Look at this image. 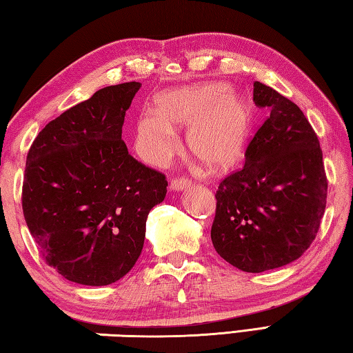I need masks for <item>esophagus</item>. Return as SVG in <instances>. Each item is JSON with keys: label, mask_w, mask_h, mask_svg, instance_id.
I'll return each mask as SVG.
<instances>
[{"label": "esophagus", "mask_w": 353, "mask_h": 353, "mask_svg": "<svg viewBox=\"0 0 353 353\" xmlns=\"http://www.w3.org/2000/svg\"><path fill=\"white\" fill-rule=\"evenodd\" d=\"M191 185V181L187 177H172L171 179V183H170V188L171 190H185L188 188Z\"/></svg>", "instance_id": "34e87169"}]
</instances>
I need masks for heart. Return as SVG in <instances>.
I'll use <instances>...</instances> for the list:
<instances>
[{
	"label": "heart",
	"mask_w": 353,
	"mask_h": 353,
	"mask_svg": "<svg viewBox=\"0 0 353 353\" xmlns=\"http://www.w3.org/2000/svg\"><path fill=\"white\" fill-rule=\"evenodd\" d=\"M252 121V107L225 83L170 88L155 98V112L137 121V149L146 162L163 165L179 148L172 128L190 124V151L210 170H225L244 154Z\"/></svg>",
	"instance_id": "b5f03b06"
}]
</instances>
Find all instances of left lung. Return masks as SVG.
<instances>
[{
	"instance_id": "obj_1",
	"label": "left lung",
	"mask_w": 353,
	"mask_h": 353,
	"mask_svg": "<svg viewBox=\"0 0 353 353\" xmlns=\"http://www.w3.org/2000/svg\"><path fill=\"white\" fill-rule=\"evenodd\" d=\"M254 103L270 117L250 139L243 168L219 182L212 243L238 270L263 272L297 260L314 241L328 183L303 112L261 82H254Z\"/></svg>"
}]
</instances>
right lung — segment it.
<instances>
[{
    "label": "right lung",
    "mask_w": 353,
    "mask_h": 353,
    "mask_svg": "<svg viewBox=\"0 0 353 353\" xmlns=\"http://www.w3.org/2000/svg\"><path fill=\"white\" fill-rule=\"evenodd\" d=\"M140 87L101 88L48 123L29 148L23 214L46 265L70 282L104 286L126 276L149 212L165 199L163 172L135 160L121 140Z\"/></svg>",
    "instance_id": "obj_1"
}]
</instances>
